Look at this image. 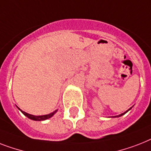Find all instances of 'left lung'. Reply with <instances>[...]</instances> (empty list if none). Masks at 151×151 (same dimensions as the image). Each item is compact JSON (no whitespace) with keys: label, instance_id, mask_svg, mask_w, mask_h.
Listing matches in <instances>:
<instances>
[{"label":"left lung","instance_id":"left-lung-1","mask_svg":"<svg viewBox=\"0 0 151 151\" xmlns=\"http://www.w3.org/2000/svg\"><path fill=\"white\" fill-rule=\"evenodd\" d=\"M131 109H132V108H130V109H129L127 110V111H125L124 113H122V114H120V115H119V116H115V117H119V116H122V115H124V114H126V113H127V111H129V110H130Z\"/></svg>","mask_w":151,"mask_h":151}]
</instances>
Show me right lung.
Segmentation results:
<instances>
[{"mask_svg": "<svg viewBox=\"0 0 151 151\" xmlns=\"http://www.w3.org/2000/svg\"><path fill=\"white\" fill-rule=\"evenodd\" d=\"M18 109L20 110V111H22V113L24 114V116H26V117H28V118L30 119L35 120V121H43V120L48 119L51 118V117H52V116H53L55 113H56V111H57V109H56V110H55L54 111L51 112V113L48 114V115H44V116H33V115L27 113V112H25V111H22V110H21L19 108H18Z\"/></svg>", "mask_w": 151, "mask_h": 151, "instance_id": "obj_1", "label": "right lung"}]
</instances>
